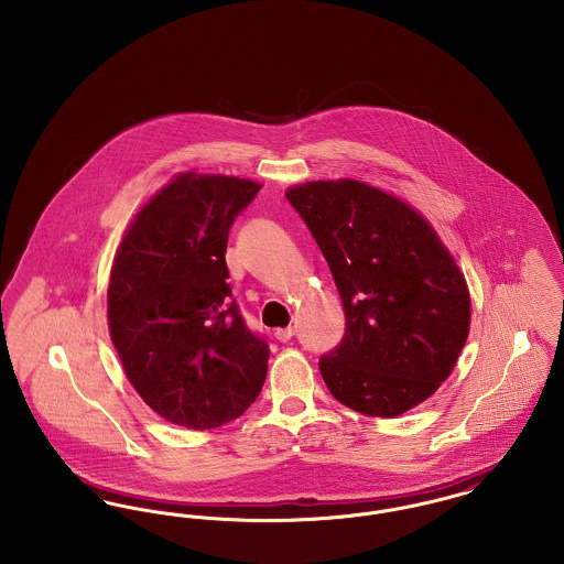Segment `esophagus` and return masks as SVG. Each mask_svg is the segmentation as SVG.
I'll return each instance as SVG.
<instances>
[{
  "label": "esophagus",
  "mask_w": 564,
  "mask_h": 564,
  "mask_svg": "<svg viewBox=\"0 0 564 564\" xmlns=\"http://www.w3.org/2000/svg\"><path fill=\"white\" fill-rule=\"evenodd\" d=\"M274 336L281 340V343H288L292 336H294V326H288V328H279L274 332Z\"/></svg>",
  "instance_id": "1"
}]
</instances>
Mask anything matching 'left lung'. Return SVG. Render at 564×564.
I'll use <instances>...</instances> for the list:
<instances>
[{
    "instance_id": "obj_1",
    "label": "left lung",
    "mask_w": 564,
    "mask_h": 564,
    "mask_svg": "<svg viewBox=\"0 0 564 564\" xmlns=\"http://www.w3.org/2000/svg\"><path fill=\"white\" fill-rule=\"evenodd\" d=\"M285 196L345 306V338L319 360L332 397L372 417H397L431 398L470 328L466 279L431 221L354 178L300 183Z\"/></svg>"
}]
</instances>
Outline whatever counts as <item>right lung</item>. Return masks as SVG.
Listing matches in <instances>:
<instances>
[{"instance_id": "1", "label": "right lung", "mask_w": 564, "mask_h": 564, "mask_svg": "<svg viewBox=\"0 0 564 564\" xmlns=\"http://www.w3.org/2000/svg\"><path fill=\"white\" fill-rule=\"evenodd\" d=\"M260 183L181 172L121 236L108 332L140 398L170 424L219 429L262 392L270 349L247 330L228 283L234 217Z\"/></svg>"}]
</instances>
